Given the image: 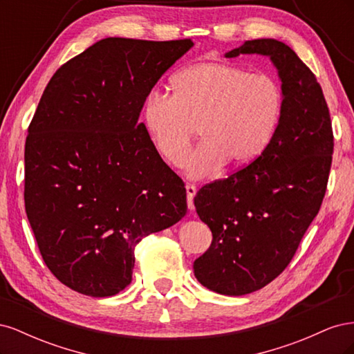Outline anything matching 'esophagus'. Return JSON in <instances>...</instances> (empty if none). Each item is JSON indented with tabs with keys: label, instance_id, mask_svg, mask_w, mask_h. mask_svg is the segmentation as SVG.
Wrapping results in <instances>:
<instances>
[{
	"label": "esophagus",
	"instance_id": "esophagus-1",
	"mask_svg": "<svg viewBox=\"0 0 354 354\" xmlns=\"http://www.w3.org/2000/svg\"><path fill=\"white\" fill-rule=\"evenodd\" d=\"M196 192H198V189H196V186H195V185H187V186H186V194H187V207H189V209H190V211H194V209H195L194 198H195V195H196Z\"/></svg>",
	"mask_w": 354,
	"mask_h": 354
}]
</instances>
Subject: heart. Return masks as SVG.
Returning a JSON list of instances; mask_svg holds the SVG:
<instances>
[{
    "label": "heart",
    "instance_id": "heart-1",
    "mask_svg": "<svg viewBox=\"0 0 354 354\" xmlns=\"http://www.w3.org/2000/svg\"><path fill=\"white\" fill-rule=\"evenodd\" d=\"M173 97L152 90L143 103V125L158 155L181 165L190 146L203 138L187 160L190 177H205L226 160L243 167L259 158L279 124L283 90L269 73H252L233 63L203 62L171 81Z\"/></svg>",
    "mask_w": 354,
    "mask_h": 354
}]
</instances>
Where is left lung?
Segmentation results:
<instances>
[{"mask_svg":"<svg viewBox=\"0 0 354 354\" xmlns=\"http://www.w3.org/2000/svg\"><path fill=\"white\" fill-rule=\"evenodd\" d=\"M269 56L279 72L283 109L270 143L248 165L199 189L195 207L212 232L194 263L214 292L245 295L291 263L326 194L334 133L324 91L295 51L272 38L245 41L226 57Z\"/></svg>","mask_w":354,"mask_h":354,"instance_id":"obj_1","label":"left lung"}]
</instances>
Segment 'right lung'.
<instances>
[{"label": "right lung", "instance_id": "obj_1", "mask_svg": "<svg viewBox=\"0 0 354 354\" xmlns=\"http://www.w3.org/2000/svg\"><path fill=\"white\" fill-rule=\"evenodd\" d=\"M192 46L104 38L62 65L41 95L25 143V209L42 260L73 291H122L136 245L186 216L183 180L138 116Z\"/></svg>", "mask_w": 354, "mask_h": 354}]
</instances>
